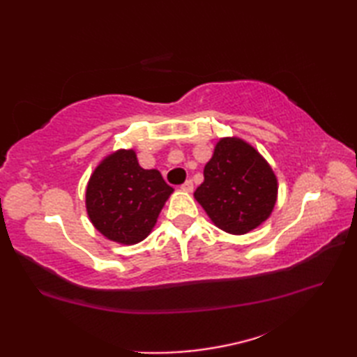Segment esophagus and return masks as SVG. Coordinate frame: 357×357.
<instances>
[{
	"mask_svg": "<svg viewBox=\"0 0 357 357\" xmlns=\"http://www.w3.org/2000/svg\"><path fill=\"white\" fill-rule=\"evenodd\" d=\"M181 188H183L184 192H192L193 190V181L192 179H187L185 183L181 185Z\"/></svg>",
	"mask_w": 357,
	"mask_h": 357,
	"instance_id": "obj_1",
	"label": "esophagus"
}]
</instances>
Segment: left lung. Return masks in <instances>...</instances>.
<instances>
[{
    "mask_svg": "<svg viewBox=\"0 0 357 357\" xmlns=\"http://www.w3.org/2000/svg\"><path fill=\"white\" fill-rule=\"evenodd\" d=\"M276 193L278 181L267 161L247 142L225 138L216 144L195 198L219 229L244 234L270 216Z\"/></svg>",
    "mask_w": 357,
    "mask_h": 357,
    "instance_id": "left-lung-1",
    "label": "left lung"
}]
</instances>
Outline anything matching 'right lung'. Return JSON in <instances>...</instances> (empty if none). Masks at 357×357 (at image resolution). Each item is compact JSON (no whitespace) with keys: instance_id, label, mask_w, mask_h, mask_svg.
Returning <instances> with one entry per match:
<instances>
[{"instance_id":"add662e5","label":"right lung","mask_w":357,"mask_h":357,"mask_svg":"<svg viewBox=\"0 0 357 357\" xmlns=\"http://www.w3.org/2000/svg\"><path fill=\"white\" fill-rule=\"evenodd\" d=\"M172 192L158 170L142 169L133 150H119L90 178L87 213L105 238L136 244L149 236Z\"/></svg>"}]
</instances>
